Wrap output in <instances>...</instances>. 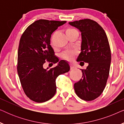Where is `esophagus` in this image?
I'll return each instance as SVG.
<instances>
[{"label":"esophagus","instance_id":"1","mask_svg":"<svg viewBox=\"0 0 124 124\" xmlns=\"http://www.w3.org/2000/svg\"><path fill=\"white\" fill-rule=\"evenodd\" d=\"M70 70H73V69L75 68V67H74V66L72 65V64H70Z\"/></svg>","mask_w":124,"mask_h":124}]
</instances>
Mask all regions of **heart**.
<instances>
[{
    "mask_svg": "<svg viewBox=\"0 0 124 124\" xmlns=\"http://www.w3.org/2000/svg\"><path fill=\"white\" fill-rule=\"evenodd\" d=\"M74 31H76V30L74 29H71V28H69L67 29L65 31V33L66 34H69L72 32H73ZM76 52L74 51H65L63 52L62 54V58L65 59L67 60H71L73 58L74 56L75 55Z\"/></svg>",
    "mask_w": 124,
    "mask_h": 124,
    "instance_id": "1",
    "label": "heart"
}]
</instances>
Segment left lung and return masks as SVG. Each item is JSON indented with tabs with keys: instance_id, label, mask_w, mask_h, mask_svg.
<instances>
[{
	"instance_id": "8db88e82",
	"label": "left lung",
	"mask_w": 124,
	"mask_h": 124,
	"mask_svg": "<svg viewBox=\"0 0 124 124\" xmlns=\"http://www.w3.org/2000/svg\"><path fill=\"white\" fill-rule=\"evenodd\" d=\"M69 23L81 33V53L77 61L88 63L86 69H81L82 78L74 84V90L81 99L93 101L103 93L109 76L111 54L107 37L101 25L92 20Z\"/></svg>"
}]
</instances>
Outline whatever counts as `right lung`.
Wrapping results in <instances>:
<instances>
[{
    "mask_svg": "<svg viewBox=\"0 0 124 124\" xmlns=\"http://www.w3.org/2000/svg\"><path fill=\"white\" fill-rule=\"evenodd\" d=\"M65 21L39 20L29 25L20 38L18 50L17 73L26 95L34 101L42 103L53 97L56 91V79L70 70L64 60L59 61L50 45L54 31ZM46 61L59 62L56 67L47 70L43 68Z\"/></svg>",
    "mask_w": 124,
    "mask_h": 124,
    "instance_id": "obj_1",
    "label": "right lung"
}]
</instances>
